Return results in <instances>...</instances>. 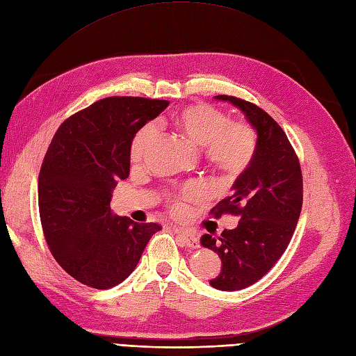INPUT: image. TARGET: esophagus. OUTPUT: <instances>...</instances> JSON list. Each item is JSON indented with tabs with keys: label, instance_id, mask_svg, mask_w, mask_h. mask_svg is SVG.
<instances>
[{
	"label": "esophagus",
	"instance_id": "1",
	"mask_svg": "<svg viewBox=\"0 0 356 356\" xmlns=\"http://www.w3.org/2000/svg\"><path fill=\"white\" fill-rule=\"evenodd\" d=\"M175 232L177 234V236L183 241V243H185L186 247H189V248H198L200 247L198 236L195 234L183 231V229H179V227H175Z\"/></svg>",
	"mask_w": 356,
	"mask_h": 356
}]
</instances>
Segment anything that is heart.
Segmentation results:
<instances>
[{
    "label": "heart",
    "instance_id": "b5f03b06",
    "mask_svg": "<svg viewBox=\"0 0 356 356\" xmlns=\"http://www.w3.org/2000/svg\"><path fill=\"white\" fill-rule=\"evenodd\" d=\"M171 122L186 140L204 147L207 163L226 176H238L251 164L257 149V136L250 124L229 121L226 113L210 105H191L177 111ZM155 136L154 124H146L137 131L130 146V159L139 164ZM205 198L201 186L191 183L183 186L171 200V210L179 213L186 204Z\"/></svg>",
    "mask_w": 356,
    "mask_h": 356
}]
</instances>
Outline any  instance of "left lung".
<instances>
[{"label":"left lung","mask_w":356,"mask_h":356,"mask_svg":"<svg viewBox=\"0 0 356 356\" xmlns=\"http://www.w3.org/2000/svg\"><path fill=\"white\" fill-rule=\"evenodd\" d=\"M231 102L257 131L253 161L238 176L234 193L213 207L210 214L239 216L235 229L220 236L205 234L201 245L222 259V272L210 285L222 291L243 290L273 268L289 247L303 204V177L299 158L268 112L234 96H216Z\"/></svg>","instance_id":"8db88e82"}]
</instances>
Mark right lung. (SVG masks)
<instances>
[{"label": "right lung", "mask_w": 356, "mask_h": 356, "mask_svg": "<svg viewBox=\"0 0 356 356\" xmlns=\"http://www.w3.org/2000/svg\"><path fill=\"white\" fill-rule=\"evenodd\" d=\"M168 106L167 100L113 96L65 120L38 176L42 232L53 257L72 278L106 290L134 270L156 223L111 211L117 180L130 173L134 134Z\"/></svg>", "instance_id": "right-lung-1"}]
</instances>
